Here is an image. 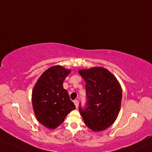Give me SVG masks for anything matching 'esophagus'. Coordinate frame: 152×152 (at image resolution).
<instances>
[{
    "mask_svg": "<svg viewBox=\"0 0 152 152\" xmlns=\"http://www.w3.org/2000/svg\"><path fill=\"white\" fill-rule=\"evenodd\" d=\"M73 103H74L75 105L76 108H77V107H78V101L77 100H74Z\"/></svg>",
    "mask_w": 152,
    "mask_h": 152,
    "instance_id": "34e87169",
    "label": "esophagus"
}]
</instances>
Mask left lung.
<instances>
[{"mask_svg":"<svg viewBox=\"0 0 152 152\" xmlns=\"http://www.w3.org/2000/svg\"><path fill=\"white\" fill-rule=\"evenodd\" d=\"M79 73L86 81L87 102L79 110L86 126L94 132L105 130L118 118L120 111L122 89L113 75L101 66L81 69Z\"/></svg>","mask_w":152,"mask_h":152,"instance_id":"obj_1","label":"left lung"}]
</instances>
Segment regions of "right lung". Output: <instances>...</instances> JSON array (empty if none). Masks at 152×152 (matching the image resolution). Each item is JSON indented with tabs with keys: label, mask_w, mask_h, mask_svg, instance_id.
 <instances>
[{
	"label": "right lung",
	"mask_w": 152,
	"mask_h": 152,
	"mask_svg": "<svg viewBox=\"0 0 152 152\" xmlns=\"http://www.w3.org/2000/svg\"><path fill=\"white\" fill-rule=\"evenodd\" d=\"M71 73L60 65L47 69L37 80L32 92V103L37 119L47 128L54 129L75 109L68 92L63 88L65 78Z\"/></svg>",
	"instance_id": "1"
}]
</instances>
